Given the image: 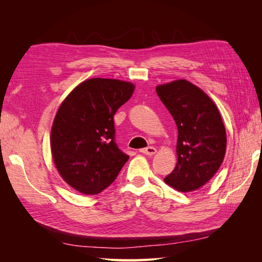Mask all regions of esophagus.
<instances>
[{"label": "esophagus", "mask_w": 262, "mask_h": 262, "mask_svg": "<svg viewBox=\"0 0 262 262\" xmlns=\"http://www.w3.org/2000/svg\"><path fill=\"white\" fill-rule=\"evenodd\" d=\"M141 153L152 156V155H154L156 153V148L153 147V146H148V147H145V148H142L141 149Z\"/></svg>", "instance_id": "1"}]
</instances>
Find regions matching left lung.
I'll use <instances>...</instances> for the list:
<instances>
[{"mask_svg": "<svg viewBox=\"0 0 262 262\" xmlns=\"http://www.w3.org/2000/svg\"><path fill=\"white\" fill-rule=\"evenodd\" d=\"M156 93L178 129L177 164L164 181L180 192L195 191L224 161L227 140L221 114L207 94L184 78L157 85Z\"/></svg>", "mask_w": 262, "mask_h": 262, "instance_id": "8db88e82", "label": "left lung"}]
</instances>
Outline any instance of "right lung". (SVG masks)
<instances>
[{"mask_svg": "<svg viewBox=\"0 0 262 262\" xmlns=\"http://www.w3.org/2000/svg\"><path fill=\"white\" fill-rule=\"evenodd\" d=\"M131 82L94 77L62 101L51 128L55 168L69 186L94 195L113 184L129 156L115 142L114 115L134 92Z\"/></svg>", "mask_w": 262, "mask_h": 262, "instance_id": "add662e5", "label": "right lung"}]
</instances>
